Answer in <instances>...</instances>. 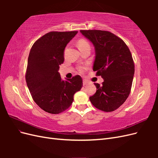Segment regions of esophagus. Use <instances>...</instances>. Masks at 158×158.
<instances>
[{"instance_id": "34e87169", "label": "esophagus", "mask_w": 158, "mask_h": 158, "mask_svg": "<svg viewBox=\"0 0 158 158\" xmlns=\"http://www.w3.org/2000/svg\"><path fill=\"white\" fill-rule=\"evenodd\" d=\"M88 82H87V81L86 80H84L83 81V85H86V84H88Z\"/></svg>"}]
</instances>
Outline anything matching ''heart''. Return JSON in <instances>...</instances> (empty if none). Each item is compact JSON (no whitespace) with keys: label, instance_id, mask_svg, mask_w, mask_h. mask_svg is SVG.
<instances>
[{"label":"heart","instance_id":"b5f03b06","mask_svg":"<svg viewBox=\"0 0 158 158\" xmlns=\"http://www.w3.org/2000/svg\"><path fill=\"white\" fill-rule=\"evenodd\" d=\"M77 45L79 49H81L82 48H84V47H87V46H89V43L85 40L81 39L78 41ZM85 70H86V68H85V66H80V67L79 68V71L80 73H84L85 71Z\"/></svg>","mask_w":158,"mask_h":158}]
</instances>
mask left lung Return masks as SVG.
<instances>
[{"label":"left lung","instance_id":"1","mask_svg":"<svg viewBox=\"0 0 158 158\" xmlns=\"http://www.w3.org/2000/svg\"><path fill=\"white\" fill-rule=\"evenodd\" d=\"M94 46L93 70L103 79L102 85L94 83L96 92L89 97L93 106L111 112L126 101L131 92L135 64L128 47L121 38L102 30H80Z\"/></svg>","mask_w":158,"mask_h":158}]
</instances>
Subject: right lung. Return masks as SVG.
Instances as JSON below:
<instances>
[{
	"label": "right lung",
	"instance_id": "1",
	"mask_svg": "<svg viewBox=\"0 0 158 158\" xmlns=\"http://www.w3.org/2000/svg\"><path fill=\"white\" fill-rule=\"evenodd\" d=\"M73 31H51L33 44L27 60L26 81L32 98L44 111L59 114L67 109L74 95L82 88V79L75 76L61 79L59 65L63 63L65 47L77 34Z\"/></svg>",
	"mask_w": 158,
	"mask_h": 158
}]
</instances>
